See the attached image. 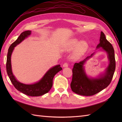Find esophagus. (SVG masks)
I'll return each mask as SVG.
<instances>
[{
  "label": "esophagus",
  "mask_w": 122,
  "mask_h": 122,
  "mask_svg": "<svg viewBox=\"0 0 122 122\" xmlns=\"http://www.w3.org/2000/svg\"><path fill=\"white\" fill-rule=\"evenodd\" d=\"M68 67V64L67 63V62H65V63L63 65V67L66 68V67Z\"/></svg>",
  "instance_id": "34e87169"
}]
</instances>
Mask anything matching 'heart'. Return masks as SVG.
Segmentation results:
<instances>
[{
	"instance_id": "heart-1",
	"label": "heart",
	"mask_w": 122,
	"mask_h": 122,
	"mask_svg": "<svg viewBox=\"0 0 122 122\" xmlns=\"http://www.w3.org/2000/svg\"><path fill=\"white\" fill-rule=\"evenodd\" d=\"M87 46V44L86 42H80L78 39H73L70 41L67 46L66 47V50L69 51L76 48L75 52L73 55V58L74 59H76L79 57L82 53L86 50Z\"/></svg>"
}]
</instances>
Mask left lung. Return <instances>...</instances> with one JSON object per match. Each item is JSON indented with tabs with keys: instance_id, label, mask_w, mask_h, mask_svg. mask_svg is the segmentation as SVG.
I'll list each match as a JSON object with an SVG mask.
<instances>
[{
	"instance_id": "1",
	"label": "left lung",
	"mask_w": 122,
	"mask_h": 122,
	"mask_svg": "<svg viewBox=\"0 0 122 122\" xmlns=\"http://www.w3.org/2000/svg\"><path fill=\"white\" fill-rule=\"evenodd\" d=\"M104 51L107 54L109 64L105 72L96 78L88 77L85 72L84 65L86 62L93 56L92 54L84 60L78 63H75L72 70L73 76L71 83L72 91L77 94L86 96H90L98 93L107 87L111 82L116 69V61L114 51L112 46L102 31L101 32L100 43L96 49Z\"/></svg>"
}]
</instances>
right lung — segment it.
I'll use <instances>...</instances> for the list:
<instances>
[{
  "label": "right lung",
  "mask_w": 122,
  "mask_h": 122,
  "mask_svg": "<svg viewBox=\"0 0 122 122\" xmlns=\"http://www.w3.org/2000/svg\"><path fill=\"white\" fill-rule=\"evenodd\" d=\"M31 31L30 30L25 31L22 32L19 37L13 43L11 44L8 50L7 55L6 68L7 74L9 77L11 82L16 89L24 94L29 96L37 97L47 93L52 86L53 79L56 73L62 70L60 65H56L50 68L42 78L34 84H26L21 83L16 79L13 75L11 65V55L15 47L25 39L31 35Z\"/></svg>",
  "instance_id": "obj_1"
}]
</instances>
